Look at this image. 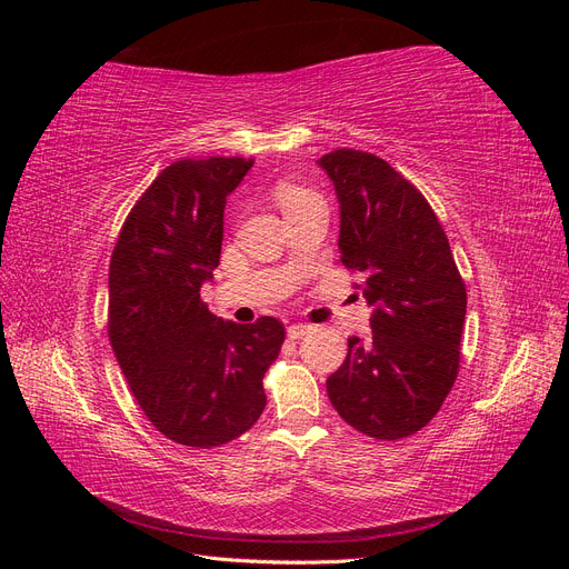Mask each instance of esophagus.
<instances>
[{
	"instance_id": "obj_1",
	"label": "esophagus",
	"mask_w": 569,
	"mask_h": 569,
	"mask_svg": "<svg viewBox=\"0 0 569 569\" xmlns=\"http://www.w3.org/2000/svg\"><path fill=\"white\" fill-rule=\"evenodd\" d=\"M311 330H313V325L295 322V325H289V327H287V337H289V339H301L303 335H308Z\"/></svg>"
}]
</instances>
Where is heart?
<instances>
[{"label":"heart","mask_w":569,"mask_h":569,"mask_svg":"<svg viewBox=\"0 0 569 569\" xmlns=\"http://www.w3.org/2000/svg\"><path fill=\"white\" fill-rule=\"evenodd\" d=\"M303 194H308V192H303V189H299V187L282 184V187H280V192H278V199H280V203L284 206V203L295 201V199H299V197H303Z\"/></svg>","instance_id":"1"}]
</instances>
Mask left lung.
Returning <instances> with one entry per match:
<instances>
[{"label": "left lung", "instance_id": "1", "mask_svg": "<svg viewBox=\"0 0 569 569\" xmlns=\"http://www.w3.org/2000/svg\"><path fill=\"white\" fill-rule=\"evenodd\" d=\"M339 201L341 263L363 274L372 337H349L327 377L339 416L375 439L416 435L449 396L468 295L432 206L380 157L337 149L318 159Z\"/></svg>", "mask_w": 569, "mask_h": 569}]
</instances>
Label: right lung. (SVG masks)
Instances as JSON below:
<instances>
[{
	"label": "right lung",
	"instance_id": "obj_1",
	"mask_svg": "<svg viewBox=\"0 0 569 569\" xmlns=\"http://www.w3.org/2000/svg\"><path fill=\"white\" fill-rule=\"evenodd\" d=\"M253 159H182L134 203L109 266V339L149 422L176 443L213 449L266 408L263 375L284 327L222 320L201 301L220 263L222 213Z\"/></svg>",
	"mask_w": 569,
	"mask_h": 569
}]
</instances>
